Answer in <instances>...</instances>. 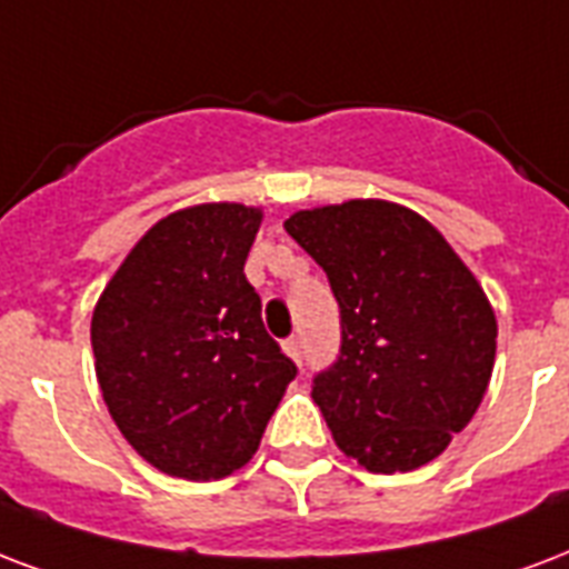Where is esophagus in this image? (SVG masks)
I'll return each mask as SVG.
<instances>
[{
	"label": "esophagus",
	"mask_w": 569,
	"mask_h": 569,
	"mask_svg": "<svg viewBox=\"0 0 569 569\" xmlns=\"http://www.w3.org/2000/svg\"><path fill=\"white\" fill-rule=\"evenodd\" d=\"M283 352L292 358V361H301V340L298 337H289V340H283Z\"/></svg>",
	"instance_id": "esophagus-1"
}]
</instances>
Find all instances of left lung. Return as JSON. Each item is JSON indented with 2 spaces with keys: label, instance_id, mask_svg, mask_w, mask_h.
I'll use <instances>...</instances> for the list:
<instances>
[{
  "label": "left lung",
  "instance_id": "1",
  "mask_svg": "<svg viewBox=\"0 0 569 569\" xmlns=\"http://www.w3.org/2000/svg\"><path fill=\"white\" fill-rule=\"evenodd\" d=\"M283 227L340 303V355L313 379L337 448L376 475L427 466L487 393L492 303L439 229L397 202L349 199Z\"/></svg>",
  "mask_w": 569,
  "mask_h": 569
}]
</instances>
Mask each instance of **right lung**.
<instances>
[{
    "mask_svg": "<svg viewBox=\"0 0 569 569\" xmlns=\"http://www.w3.org/2000/svg\"><path fill=\"white\" fill-rule=\"evenodd\" d=\"M259 223L262 211L238 202L181 208L137 241L98 298L103 402L163 475L220 480L247 466L298 376L244 277Z\"/></svg>",
    "mask_w": 569,
    "mask_h": 569,
    "instance_id": "1",
    "label": "right lung"
}]
</instances>
